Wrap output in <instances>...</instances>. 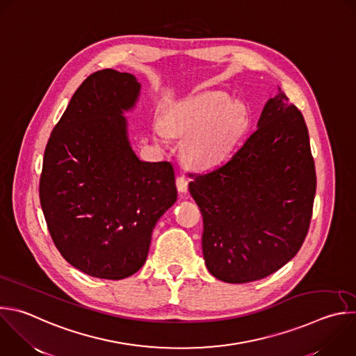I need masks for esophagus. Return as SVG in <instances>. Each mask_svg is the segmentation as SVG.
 <instances>
[{
    "label": "esophagus",
    "mask_w": 356,
    "mask_h": 356,
    "mask_svg": "<svg viewBox=\"0 0 356 356\" xmlns=\"http://www.w3.org/2000/svg\"><path fill=\"white\" fill-rule=\"evenodd\" d=\"M176 186H177V190H179L180 193H187V190H188V179H187L184 175L177 176V179H176Z\"/></svg>",
    "instance_id": "obj_1"
}]
</instances>
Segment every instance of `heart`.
<instances>
[{
	"instance_id": "b5f03b06",
	"label": "heart",
	"mask_w": 356,
	"mask_h": 356,
	"mask_svg": "<svg viewBox=\"0 0 356 356\" xmlns=\"http://www.w3.org/2000/svg\"><path fill=\"white\" fill-rule=\"evenodd\" d=\"M248 110L223 92H208L172 106L163 122L154 123L158 141L169 134L186 136V158L202 168L222 162L248 127Z\"/></svg>"
}]
</instances>
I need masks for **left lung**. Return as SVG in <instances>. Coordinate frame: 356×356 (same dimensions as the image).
Wrapping results in <instances>:
<instances>
[{"label": "left lung", "mask_w": 356, "mask_h": 356, "mask_svg": "<svg viewBox=\"0 0 356 356\" xmlns=\"http://www.w3.org/2000/svg\"><path fill=\"white\" fill-rule=\"evenodd\" d=\"M200 207L208 271L229 284L266 278L300 250L310 226L316 169L305 118L281 92L225 162L188 173Z\"/></svg>", "instance_id": "left-lung-1"}]
</instances>
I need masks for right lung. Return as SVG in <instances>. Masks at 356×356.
Returning a JSON list of instances; mask_svg holds the SVG:
<instances>
[{"label": "right lung", "mask_w": 356, "mask_h": 356, "mask_svg": "<svg viewBox=\"0 0 356 356\" xmlns=\"http://www.w3.org/2000/svg\"><path fill=\"white\" fill-rule=\"evenodd\" d=\"M140 82L115 70L90 74L71 97L44 149L39 195L51 239L82 273L123 280L145 263L152 230L176 198L170 162H143L123 111Z\"/></svg>", "instance_id": "obj_1"}]
</instances>
